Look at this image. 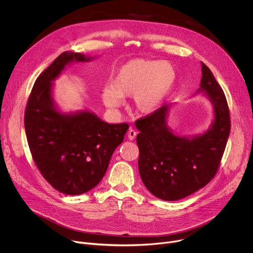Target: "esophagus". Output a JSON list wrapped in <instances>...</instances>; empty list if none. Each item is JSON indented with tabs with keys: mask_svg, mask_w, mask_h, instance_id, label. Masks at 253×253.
Masks as SVG:
<instances>
[{
	"mask_svg": "<svg viewBox=\"0 0 253 253\" xmlns=\"http://www.w3.org/2000/svg\"><path fill=\"white\" fill-rule=\"evenodd\" d=\"M128 139L129 140H133L135 137H136V135H137V132L135 131V130H133L132 128H130L129 129V131H128Z\"/></svg>",
	"mask_w": 253,
	"mask_h": 253,
	"instance_id": "esophagus-1",
	"label": "esophagus"
}]
</instances>
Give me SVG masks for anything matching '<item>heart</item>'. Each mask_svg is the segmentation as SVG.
Masks as SVG:
<instances>
[{
	"label": "heart",
	"mask_w": 253,
	"mask_h": 253,
	"mask_svg": "<svg viewBox=\"0 0 253 253\" xmlns=\"http://www.w3.org/2000/svg\"><path fill=\"white\" fill-rule=\"evenodd\" d=\"M175 81L176 71L171 63L133 59L116 71L111 87L102 91V100L108 109L115 112L122 105V98L132 95L133 109L140 114H151L164 103Z\"/></svg>",
	"instance_id": "b5f03b06"
}]
</instances>
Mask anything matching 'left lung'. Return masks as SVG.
<instances>
[{
  "instance_id": "left-lung-1",
  "label": "left lung",
  "mask_w": 253,
  "mask_h": 253,
  "mask_svg": "<svg viewBox=\"0 0 253 253\" xmlns=\"http://www.w3.org/2000/svg\"><path fill=\"white\" fill-rule=\"evenodd\" d=\"M200 88L213 106V121L202 134L176 135L167 125L171 104L135 122L140 131L138 167L144 185L156 197L175 201L204 187L218 170L230 133L227 101L210 69L201 62Z\"/></svg>"
}]
</instances>
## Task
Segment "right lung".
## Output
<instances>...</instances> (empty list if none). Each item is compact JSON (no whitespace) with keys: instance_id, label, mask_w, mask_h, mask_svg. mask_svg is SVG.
Listing matches in <instances>:
<instances>
[{"instance_id":"obj_1","label":"right lung","mask_w":253,"mask_h":253,"mask_svg":"<svg viewBox=\"0 0 253 253\" xmlns=\"http://www.w3.org/2000/svg\"><path fill=\"white\" fill-rule=\"evenodd\" d=\"M94 58L62 53L36 80L25 112L32 157L43 177L58 191L79 195L104 177L128 124H109L88 110L63 113L53 98L54 81L66 66Z\"/></svg>"}]
</instances>
